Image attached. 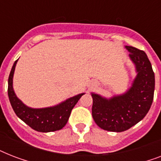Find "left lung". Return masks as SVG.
<instances>
[{
	"instance_id": "8db88e82",
	"label": "left lung",
	"mask_w": 161,
	"mask_h": 161,
	"mask_svg": "<svg viewBox=\"0 0 161 161\" xmlns=\"http://www.w3.org/2000/svg\"><path fill=\"white\" fill-rule=\"evenodd\" d=\"M137 71L132 87L127 93L106 99L92 93V116L98 127L112 132H123L142 120L154 99L155 73L145 52L125 47Z\"/></svg>"
}]
</instances>
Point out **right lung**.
Listing matches in <instances>:
<instances>
[{
  "instance_id": "add662e5",
  "label": "right lung",
  "mask_w": 161,
  "mask_h": 161,
  "mask_svg": "<svg viewBox=\"0 0 161 161\" xmlns=\"http://www.w3.org/2000/svg\"><path fill=\"white\" fill-rule=\"evenodd\" d=\"M17 60L15 61L9 75L7 90L9 100L14 112L26 125L38 132H52L63 129L68 122L72 109L84 93L68 98V100L55 107L46 108H31L26 107L17 98L12 88V78Z\"/></svg>"
}]
</instances>
